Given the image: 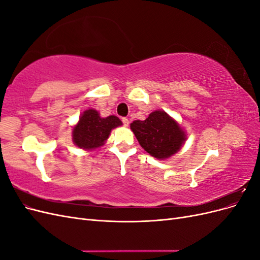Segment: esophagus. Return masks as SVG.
<instances>
[{"label":"esophagus","instance_id":"34e87169","mask_svg":"<svg viewBox=\"0 0 260 260\" xmlns=\"http://www.w3.org/2000/svg\"><path fill=\"white\" fill-rule=\"evenodd\" d=\"M121 120H122V123H123L124 127H128V125H129L128 118H121Z\"/></svg>","mask_w":260,"mask_h":260}]
</instances>
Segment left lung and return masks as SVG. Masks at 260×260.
<instances>
[{"instance_id": "left-lung-1", "label": "left lung", "mask_w": 260, "mask_h": 260, "mask_svg": "<svg viewBox=\"0 0 260 260\" xmlns=\"http://www.w3.org/2000/svg\"><path fill=\"white\" fill-rule=\"evenodd\" d=\"M140 145L155 158L166 159L182 147L186 135L180 124L164 111H155L145 120L130 124Z\"/></svg>"}]
</instances>
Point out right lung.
<instances>
[{
    "mask_svg": "<svg viewBox=\"0 0 260 260\" xmlns=\"http://www.w3.org/2000/svg\"><path fill=\"white\" fill-rule=\"evenodd\" d=\"M121 124L116 116L102 118L95 109H86L73 129V141L80 148L95 149L105 143L114 128Z\"/></svg>",
    "mask_w": 260,
    "mask_h": 260,
    "instance_id": "right-lung-1",
    "label": "right lung"
}]
</instances>
